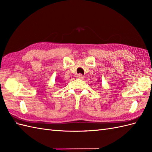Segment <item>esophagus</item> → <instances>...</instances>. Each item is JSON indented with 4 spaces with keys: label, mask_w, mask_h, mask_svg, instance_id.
Wrapping results in <instances>:
<instances>
[{
    "label": "esophagus",
    "mask_w": 152,
    "mask_h": 152,
    "mask_svg": "<svg viewBox=\"0 0 152 152\" xmlns=\"http://www.w3.org/2000/svg\"><path fill=\"white\" fill-rule=\"evenodd\" d=\"M76 77L77 78L80 79V80H83L84 78V76L82 75H81V74H78V75L76 76Z\"/></svg>",
    "instance_id": "esophagus-1"
}]
</instances>
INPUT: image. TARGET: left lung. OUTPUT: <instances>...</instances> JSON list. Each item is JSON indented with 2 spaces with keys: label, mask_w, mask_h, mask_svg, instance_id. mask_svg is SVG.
I'll return each instance as SVG.
<instances>
[{
  "label": "left lung",
  "mask_w": 152,
  "mask_h": 152,
  "mask_svg": "<svg viewBox=\"0 0 152 152\" xmlns=\"http://www.w3.org/2000/svg\"><path fill=\"white\" fill-rule=\"evenodd\" d=\"M98 81H99V82H101V80H98Z\"/></svg>",
  "instance_id": "8db88e82"
}]
</instances>
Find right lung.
I'll return each instance as SVG.
<instances>
[{
	"label": "right lung",
	"mask_w": 152,
	"mask_h": 152,
	"mask_svg": "<svg viewBox=\"0 0 152 152\" xmlns=\"http://www.w3.org/2000/svg\"><path fill=\"white\" fill-rule=\"evenodd\" d=\"M57 80H59V78H57V79H56V81H57ZM59 82H61V80H59Z\"/></svg>",
	"instance_id": "add662e5"
}]
</instances>
